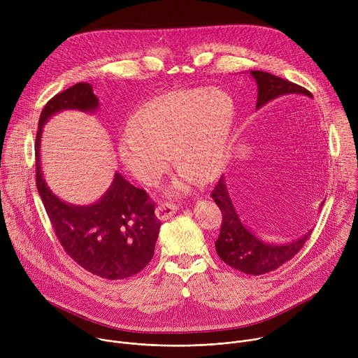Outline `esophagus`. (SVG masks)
<instances>
[{
  "label": "esophagus",
  "mask_w": 358,
  "mask_h": 358,
  "mask_svg": "<svg viewBox=\"0 0 358 358\" xmlns=\"http://www.w3.org/2000/svg\"><path fill=\"white\" fill-rule=\"evenodd\" d=\"M178 207L173 202H160L159 207L156 208V215L159 220L166 221L169 218H171L176 213H177Z\"/></svg>",
  "instance_id": "34e87169"
}]
</instances>
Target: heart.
Listing matches in <instances>:
<instances>
[{"instance_id":"heart-1","label":"heart","mask_w":358,"mask_h":358,"mask_svg":"<svg viewBox=\"0 0 358 358\" xmlns=\"http://www.w3.org/2000/svg\"><path fill=\"white\" fill-rule=\"evenodd\" d=\"M234 101L215 89H182L152 97L131 117V130L119 140L123 166L152 185L178 164L173 188L187 192L199 178L214 180L225 167L234 127Z\"/></svg>"}]
</instances>
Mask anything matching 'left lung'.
<instances>
[{
	"mask_svg": "<svg viewBox=\"0 0 358 358\" xmlns=\"http://www.w3.org/2000/svg\"><path fill=\"white\" fill-rule=\"evenodd\" d=\"M250 75L258 83L257 109L272 100L289 94H304L312 97V93L308 89L272 73L252 71ZM211 198L215 201L222 214L220 236L215 241L218 257L231 268L246 275L259 276L278 269L285 262L290 261L312 235V231H309L300 239L285 245H269L258 239L243 227L235 211L224 176H221L211 191Z\"/></svg>",
	"mask_w": 358,
	"mask_h": 358,
	"instance_id": "obj_1",
	"label": "left lung"
}]
</instances>
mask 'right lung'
I'll use <instances>...</instances> for the list:
<instances>
[{"mask_svg":"<svg viewBox=\"0 0 358 358\" xmlns=\"http://www.w3.org/2000/svg\"><path fill=\"white\" fill-rule=\"evenodd\" d=\"M97 106L99 100L89 83H76L45 105L35 138L36 188L50 225L69 257L87 272L116 280L137 275L152 259L162 225L155 214L156 202L116 173L110 188L97 202L87 207L69 206L48 188L39 163L42 126L50 116L66 109L92 112Z\"/></svg>","mask_w":358,"mask_h":358,"instance_id":"1","label":"right lung"}]
</instances>
